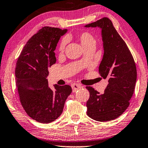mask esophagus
I'll list each match as a JSON object with an SVG mask.
<instances>
[{
  "label": "esophagus",
  "instance_id": "esophagus-1",
  "mask_svg": "<svg viewBox=\"0 0 148 148\" xmlns=\"http://www.w3.org/2000/svg\"><path fill=\"white\" fill-rule=\"evenodd\" d=\"M71 87H72V89H73V92H75L77 90H78L80 88L81 86L79 84H73L71 85Z\"/></svg>",
  "mask_w": 148,
  "mask_h": 148
}]
</instances>
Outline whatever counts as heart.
<instances>
[{
    "label": "heart",
    "mask_w": 148,
    "mask_h": 148,
    "mask_svg": "<svg viewBox=\"0 0 148 148\" xmlns=\"http://www.w3.org/2000/svg\"><path fill=\"white\" fill-rule=\"evenodd\" d=\"M79 40L81 44H82L85 49L89 47V46L96 44V40H95L94 36L89 33V32H83L82 34H81L79 36ZM66 42H67V40H66V38H63L61 40V42H60L59 47H58V50H59L60 52L64 51L66 44Z\"/></svg>",
    "instance_id": "obj_1"
}]
</instances>
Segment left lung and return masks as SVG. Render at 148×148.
<instances>
[{
	"label": "left lung",
	"mask_w": 148,
	"mask_h": 148,
	"mask_svg": "<svg viewBox=\"0 0 148 148\" xmlns=\"http://www.w3.org/2000/svg\"><path fill=\"white\" fill-rule=\"evenodd\" d=\"M86 27L101 29L104 55L99 73L108 84L103 94L90 86L87 114L95 121L104 122L120 116L129 106L137 81V69L130 50L115 29L112 21L104 17Z\"/></svg>",
	"instance_id": "1"
}]
</instances>
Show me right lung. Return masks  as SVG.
I'll use <instances>...</instances> for the list:
<instances>
[{
  "label": "right lung",
  "mask_w": 148,
  "mask_h": 148,
  "mask_svg": "<svg viewBox=\"0 0 148 148\" xmlns=\"http://www.w3.org/2000/svg\"><path fill=\"white\" fill-rule=\"evenodd\" d=\"M67 29L44 27L28 40L18 58L16 85L21 104L26 113L38 123H49L60 116L68 96L69 85L48 86V67L55 64L54 50Z\"/></svg>",
  "instance_id": "add662e5"
}]
</instances>
